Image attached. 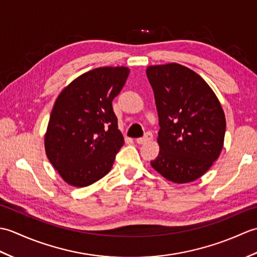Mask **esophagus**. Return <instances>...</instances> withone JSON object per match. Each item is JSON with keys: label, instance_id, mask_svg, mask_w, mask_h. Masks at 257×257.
Wrapping results in <instances>:
<instances>
[{"label": "esophagus", "instance_id": "obj_1", "mask_svg": "<svg viewBox=\"0 0 257 257\" xmlns=\"http://www.w3.org/2000/svg\"><path fill=\"white\" fill-rule=\"evenodd\" d=\"M152 138H154V136H152V133H150V132H147V133L145 134L144 137L138 138V139L136 140V141H137V144L141 145V144H146V143H148V141H150Z\"/></svg>", "mask_w": 257, "mask_h": 257}]
</instances>
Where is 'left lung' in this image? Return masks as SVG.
<instances>
[{"label":"left lung","instance_id":"left-lung-1","mask_svg":"<svg viewBox=\"0 0 257 257\" xmlns=\"http://www.w3.org/2000/svg\"><path fill=\"white\" fill-rule=\"evenodd\" d=\"M159 116L160 152L151 166L176 183L194 181L223 148L225 116L210 86L190 68L171 63L147 68Z\"/></svg>","mask_w":257,"mask_h":257}]
</instances>
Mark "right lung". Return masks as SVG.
I'll list each match as a JSON object with an SVG mask.
<instances>
[{"label": "right lung", "mask_w": 257, "mask_h": 257, "mask_svg": "<svg viewBox=\"0 0 257 257\" xmlns=\"http://www.w3.org/2000/svg\"><path fill=\"white\" fill-rule=\"evenodd\" d=\"M127 67H99L79 76L59 94L45 135L48 160L74 187H87L110 171L123 146L112 100Z\"/></svg>", "instance_id": "1"}]
</instances>
